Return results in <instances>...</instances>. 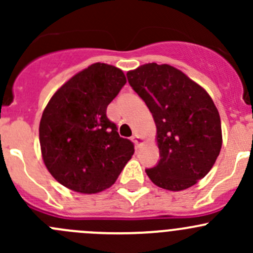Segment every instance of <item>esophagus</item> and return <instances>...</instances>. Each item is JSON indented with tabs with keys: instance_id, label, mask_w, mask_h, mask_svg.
<instances>
[{
	"instance_id": "1",
	"label": "esophagus",
	"mask_w": 253,
	"mask_h": 253,
	"mask_svg": "<svg viewBox=\"0 0 253 253\" xmlns=\"http://www.w3.org/2000/svg\"><path fill=\"white\" fill-rule=\"evenodd\" d=\"M132 141H133V143L136 145H139L142 143V138L138 136V134H133V136H132Z\"/></svg>"
}]
</instances>
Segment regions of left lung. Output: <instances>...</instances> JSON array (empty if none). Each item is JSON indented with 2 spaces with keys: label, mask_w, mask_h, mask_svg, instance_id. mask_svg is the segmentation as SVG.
<instances>
[{
  "label": "left lung",
  "mask_w": 253,
  "mask_h": 253,
  "mask_svg": "<svg viewBox=\"0 0 253 253\" xmlns=\"http://www.w3.org/2000/svg\"><path fill=\"white\" fill-rule=\"evenodd\" d=\"M127 79L157 126L160 160L145 169L152 182L169 191L197 183L221 149L220 116L209 94L170 65L147 63L127 72Z\"/></svg>",
  "instance_id": "obj_1"
}]
</instances>
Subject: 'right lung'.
<instances>
[{
    "instance_id": "right-lung-1",
    "label": "right lung",
    "mask_w": 253,
    "mask_h": 253,
    "mask_svg": "<svg viewBox=\"0 0 253 253\" xmlns=\"http://www.w3.org/2000/svg\"><path fill=\"white\" fill-rule=\"evenodd\" d=\"M125 84L120 68L98 62L73 76L48 101L40 120V147L47 170L65 187L81 193L106 190L133 155V143L120 137L106 116Z\"/></svg>"
}]
</instances>
